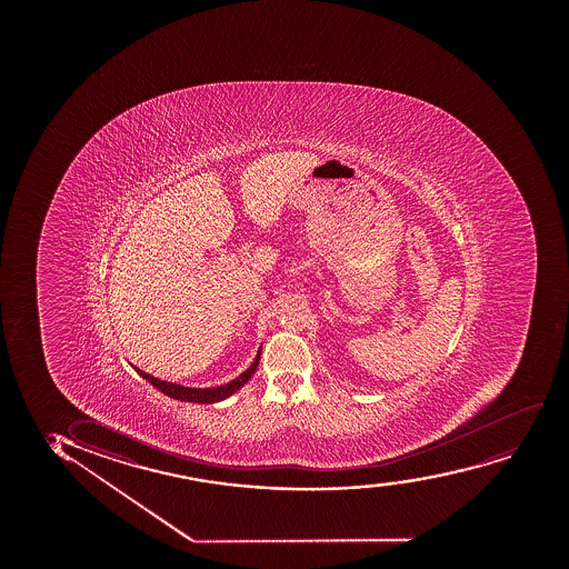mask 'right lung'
<instances>
[{
	"label": "right lung",
	"mask_w": 569,
	"mask_h": 569,
	"mask_svg": "<svg viewBox=\"0 0 569 569\" xmlns=\"http://www.w3.org/2000/svg\"><path fill=\"white\" fill-rule=\"evenodd\" d=\"M260 355L261 347L258 349L252 365H250L241 376H237L236 379H231V381L223 383V386L216 387L180 386V383H172V381H167V379L153 378L151 373L140 370L137 366H131L137 370V373H140V378H144L148 383H151V386L159 389V391L167 395V397H170V399L182 400V402H197V405H214V402H220V400H226L228 397H231L233 392L239 391V389L252 378V373L256 372L258 362H260Z\"/></svg>",
	"instance_id": "obj_1"
}]
</instances>
